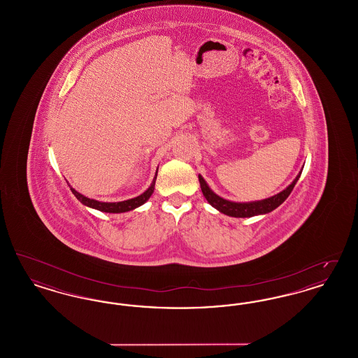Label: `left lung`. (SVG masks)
Wrapping results in <instances>:
<instances>
[{
  "label": "left lung",
  "mask_w": 358,
  "mask_h": 358,
  "mask_svg": "<svg viewBox=\"0 0 358 358\" xmlns=\"http://www.w3.org/2000/svg\"><path fill=\"white\" fill-rule=\"evenodd\" d=\"M301 173L302 171H299V174L295 177V180L289 184V187L283 189L282 192H279L278 194L271 196L268 199H264V200L250 201V203H235V201L222 199L209 187L201 174H199V181H200V187H201L206 201L213 208H216L219 212H222L227 216H231V217H252V216L270 213L279 205L283 204L285 200L289 197L291 190L295 187L296 181L299 180Z\"/></svg>",
  "instance_id": "8db88e82"
}]
</instances>
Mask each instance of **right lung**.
Wrapping results in <instances>:
<instances>
[{
    "instance_id": "obj_1",
    "label": "right lung",
    "mask_w": 358,
    "mask_h": 358,
    "mask_svg": "<svg viewBox=\"0 0 358 358\" xmlns=\"http://www.w3.org/2000/svg\"><path fill=\"white\" fill-rule=\"evenodd\" d=\"M157 173H158V169L155 171V176H154L152 185L148 187L142 194L136 196L134 199L124 200V201H118V203H103V201H98V200H94V199H88V197H85V194L79 193L78 190H75L72 187H71V192L75 194V197H76L82 204L88 206V208L98 209V210L106 212V213H123V212H129V210L136 209L138 206L145 204V203L150 199V196L153 194L154 192V185H155V180H157Z\"/></svg>"
}]
</instances>
